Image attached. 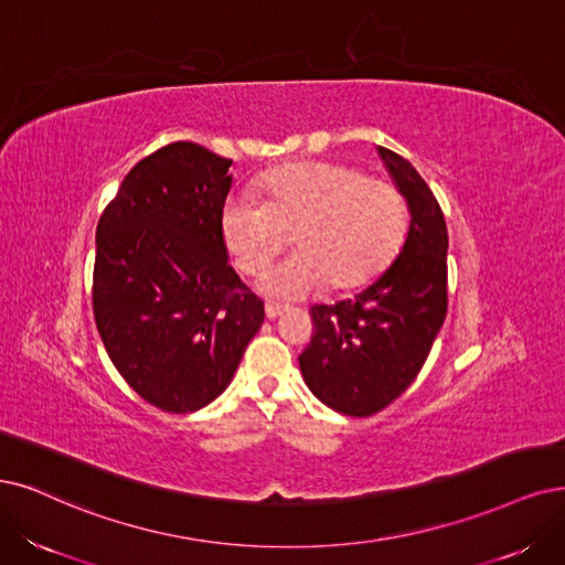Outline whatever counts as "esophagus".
<instances>
[{"label": "esophagus", "mask_w": 565, "mask_h": 565, "mask_svg": "<svg viewBox=\"0 0 565 565\" xmlns=\"http://www.w3.org/2000/svg\"><path fill=\"white\" fill-rule=\"evenodd\" d=\"M286 311V307H281V305H277V302H267L265 305V317L267 319H279L281 315Z\"/></svg>", "instance_id": "obj_1"}]
</instances>
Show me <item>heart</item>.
Here are the masks:
<instances>
[{
	"mask_svg": "<svg viewBox=\"0 0 565 565\" xmlns=\"http://www.w3.org/2000/svg\"><path fill=\"white\" fill-rule=\"evenodd\" d=\"M254 195L227 198L221 235L244 275H258L294 242L300 254L267 269V296L298 300L361 288L398 254L407 233V200L398 185L370 179L342 162H290L267 172Z\"/></svg>",
	"mask_w": 565,
	"mask_h": 565,
	"instance_id": "heart-1",
	"label": "heart"
}]
</instances>
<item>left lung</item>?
I'll list each match as a JSON object with an SVG mask.
<instances>
[{"instance_id": "obj_1", "label": "left lung", "mask_w": 565, "mask_h": 565, "mask_svg": "<svg viewBox=\"0 0 565 565\" xmlns=\"http://www.w3.org/2000/svg\"><path fill=\"white\" fill-rule=\"evenodd\" d=\"M380 156L409 206L398 258L365 290L311 307L315 335L300 353L305 384L349 416L391 405L422 372L447 317V223L428 183L398 153Z\"/></svg>"}]
</instances>
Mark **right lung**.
Here are the masks:
<instances>
[{"label": "right lung", "instance_id": "1", "mask_svg": "<svg viewBox=\"0 0 565 565\" xmlns=\"http://www.w3.org/2000/svg\"><path fill=\"white\" fill-rule=\"evenodd\" d=\"M233 160L167 143L122 179L97 223L93 311L120 377L162 412L202 409L263 326L221 235Z\"/></svg>", "mask_w": 565, "mask_h": 565}]
</instances>
